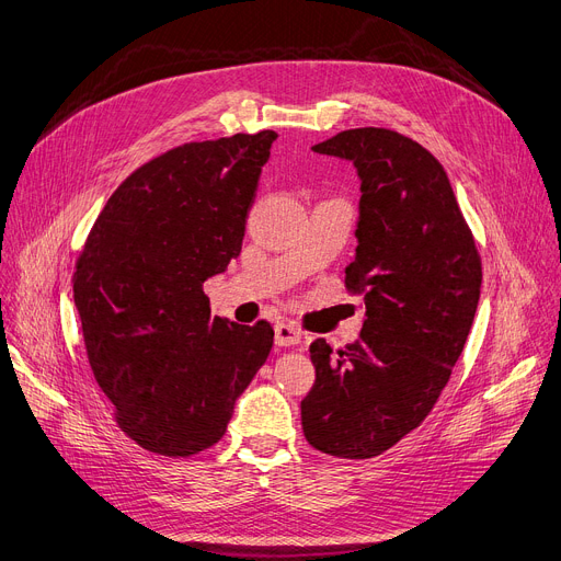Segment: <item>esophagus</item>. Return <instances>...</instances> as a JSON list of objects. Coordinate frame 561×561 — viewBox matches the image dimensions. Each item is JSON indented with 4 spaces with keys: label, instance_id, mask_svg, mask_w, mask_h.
Returning a JSON list of instances; mask_svg holds the SVG:
<instances>
[{
    "label": "esophagus",
    "instance_id": "esophagus-1",
    "mask_svg": "<svg viewBox=\"0 0 561 561\" xmlns=\"http://www.w3.org/2000/svg\"><path fill=\"white\" fill-rule=\"evenodd\" d=\"M300 340H302V335H300V330L296 325L284 323V321L275 325V344L296 346V344H300Z\"/></svg>",
    "mask_w": 561,
    "mask_h": 561
}]
</instances>
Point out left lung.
I'll return each mask as SVG.
<instances>
[{"instance_id": "obj_1", "label": "left lung", "mask_w": 561, "mask_h": 561, "mask_svg": "<svg viewBox=\"0 0 561 561\" xmlns=\"http://www.w3.org/2000/svg\"><path fill=\"white\" fill-rule=\"evenodd\" d=\"M363 180L346 291L363 296L360 340L309 344L317 379L300 402L309 446L367 460L416 430L458 363L481 298V254L444 165L392 129H346L312 148Z\"/></svg>"}]
</instances>
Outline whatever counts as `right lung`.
I'll return each instance as SVG.
<instances>
[{
    "instance_id": "add662e5",
    "label": "right lung",
    "mask_w": 561,
    "mask_h": 561,
    "mask_svg": "<svg viewBox=\"0 0 561 561\" xmlns=\"http://www.w3.org/2000/svg\"><path fill=\"white\" fill-rule=\"evenodd\" d=\"M275 131L194 140L145 161L103 205L73 273L92 375L140 448L215 446L273 348L267 321L210 314L203 282L240 256Z\"/></svg>"
}]
</instances>
